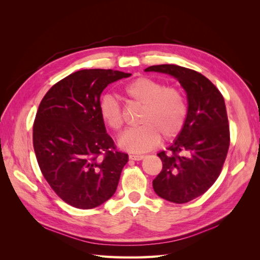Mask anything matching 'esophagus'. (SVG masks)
<instances>
[{"label": "esophagus", "instance_id": "esophagus-1", "mask_svg": "<svg viewBox=\"0 0 260 260\" xmlns=\"http://www.w3.org/2000/svg\"><path fill=\"white\" fill-rule=\"evenodd\" d=\"M144 155H129V158L132 160H141L144 158Z\"/></svg>", "mask_w": 260, "mask_h": 260}]
</instances>
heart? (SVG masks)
Here are the masks:
<instances>
[{
  "label": "heart",
  "mask_w": 260,
  "mask_h": 260,
  "mask_svg": "<svg viewBox=\"0 0 260 260\" xmlns=\"http://www.w3.org/2000/svg\"><path fill=\"white\" fill-rule=\"evenodd\" d=\"M122 93L129 103L142 106L137 128L125 131L119 145L133 153H143L158 144L160 137L170 140L182 130L187 117V101L177 86H165L158 80L140 77L124 84ZM101 119L109 129L119 131L124 123L123 111L117 99L105 94L99 103Z\"/></svg>",
  "instance_id": "b5f03b06"
}]
</instances>
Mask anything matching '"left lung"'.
Returning a JSON list of instances; mask_svg holds the SVG:
<instances>
[{"mask_svg":"<svg viewBox=\"0 0 260 260\" xmlns=\"http://www.w3.org/2000/svg\"><path fill=\"white\" fill-rule=\"evenodd\" d=\"M145 72L176 77L186 91L185 123L168 152L157 155L162 169L154 180L156 194L184 204L203 195L222 170L230 145V128L222 94L202 74L177 65H155Z\"/></svg>","mask_w":260,"mask_h":260,"instance_id":"obj_1","label":"left lung"}]
</instances>
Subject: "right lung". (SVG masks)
Masks as SVG:
<instances>
[{"label": "right lung", "mask_w": 260, "mask_h": 260, "mask_svg": "<svg viewBox=\"0 0 260 260\" xmlns=\"http://www.w3.org/2000/svg\"><path fill=\"white\" fill-rule=\"evenodd\" d=\"M131 74L78 70L55 83L39 105L34 148L44 179L57 196L80 209L98 207L116 192L128 154L106 133L99 103L106 86Z\"/></svg>", "instance_id": "right-lung-1"}]
</instances>
